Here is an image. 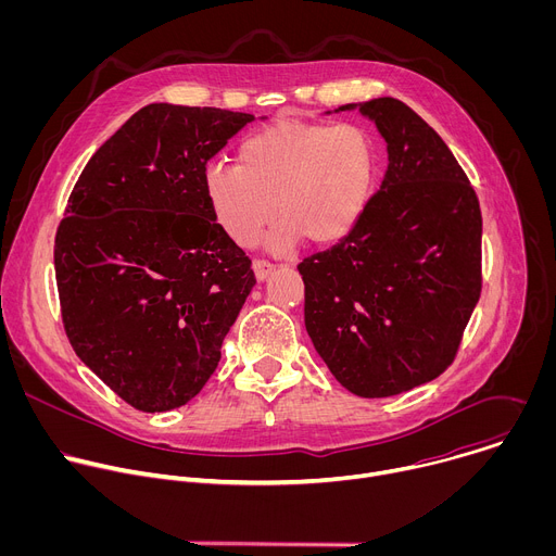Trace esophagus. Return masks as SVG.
<instances>
[{
    "mask_svg": "<svg viewBox=\"0 0 556 556\" xmlns=\"http://www.w3.org/2000/svg\"><path fill=\"white\" fill-rule=\"evenodd\" d=\"M253 270H255L257 279H260V281H264V279L275 270V264H273V262H268V260H255Z\"/></svg>",
    "mask_w": 556,
    "mask_h": 556,
    "instance_id": "obj_1",
    "label": "esophagus"
}]
</instances>
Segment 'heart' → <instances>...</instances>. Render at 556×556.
I'll return each instance as SVG.
<instances>
[{
  "instance_id": "heart-1",
  "label": "heart",
  "mask_w": 556,
  "mask_h": 556,
  "mask_svg": "<svg viewBox=\"0 0 556 556\" xmlns=\"http://www.w3.org/2000/svg\"><path fill=\"white\" fill-rule=\"evenodd\" d=\"M376 142L356 123L277 121L237 147V167L206 169L213 217L237 247H253L264 228L277 251L332 244L363 215L376 178Z\"/></svg>"
}]
</instances>
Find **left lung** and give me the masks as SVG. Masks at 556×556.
Returning a JSON list of instances; mask_svg holds the SVG:
<instances>
[{"label": "left lung", "instance_id": "8db88e82", "mask_svg": "<svg viewBox=\"0 0 556 556\" xmlns=\"http://www.w3.org/2000/svg\"><path fill=\"white\" fill-rule=\"evenodd\" d=\"M361 112L387 140L382 185L337 247L296 268L316 352L352 393L387 399L455 361L482 294V211L446 142L409 105L382 97Z\"/></svg>", "mask_w": 556, "mask_h": 556}]
</instances>
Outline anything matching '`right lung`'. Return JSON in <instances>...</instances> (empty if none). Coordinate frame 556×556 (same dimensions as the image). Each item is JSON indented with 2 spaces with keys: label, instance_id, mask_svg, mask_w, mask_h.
Here are the masks:
<instances>
[{
  "label": "right lung",
  "instance_id": "right-lung-1",
  "mask_svg": "<svg viewBox=\"0 0 556 556\" xmlns=\"http://www.w3.org/2000/svg\"><path fill=\"white\" fill-rule=\"evenodd\" d=\"M255 116L151 103L78 176L54 237L70 345L138 412L187 405L257 283L206 200L211 157Z\"/></svg>",
  "mask_w": 556,
  "mask_h": 556
}]
</instances>
